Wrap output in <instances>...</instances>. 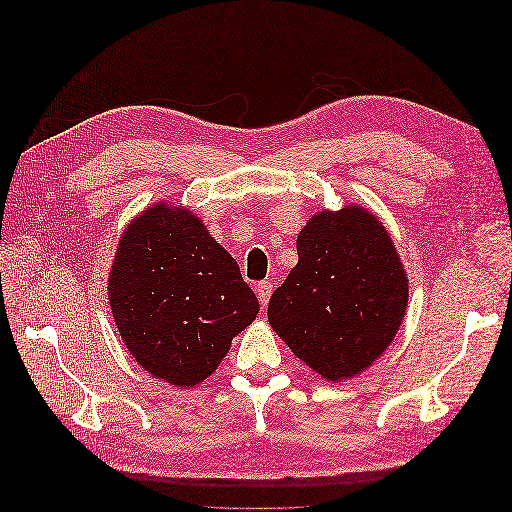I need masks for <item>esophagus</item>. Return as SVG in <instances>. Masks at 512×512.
<instances>
[{
    "label": "esophagus",
    "mask_w": 512,
    "mask_h": 512,
    "mask_svg": "<svg viewBox=\"0 0 512 512\" xmlns=\"http://www.w3.org/2000/svg\"><path fill=\"white\" fill-rule=\"evenodd\" d=\"M271 292H273V284L269 282V280H265V282H260L258 286H256V294H258V301L267 307V303H269V299H271Z\"/></svg>",
    "instance_id": "1"
}]
</instances>
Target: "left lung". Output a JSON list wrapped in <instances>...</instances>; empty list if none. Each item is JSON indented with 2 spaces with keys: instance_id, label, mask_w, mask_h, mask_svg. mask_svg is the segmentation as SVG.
Wrapping results in <instances>:
<instances>
[{
  "instance_id": "left-lung-1",
  "label": "left lung",
  "mask_w": 512,
  "mask_h": 512,
  "mask_svg": "<svg viewBox=\"0 0 512 512\" xmlns=\"http://www.w3.org/2000/svg\"><path fill=\"white\" fill-rule=\"evenodd\" d=\"M299 262L269 301V322L322 378L361 374L393 342L408 277L384 226L361 207L314 215L297 239Z\"/></svg>"
}]
</instances>
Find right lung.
<instances>
[{
	"label": "right lung",
	"instance_id": "1",
	"mask_svg": "<svg viewBox=\"0 0 512 512\" xmlns=\"http://www.w3.org/2000/svg\"><path fill=\"white\" fill-rule=\"evenodd\" d=\"M108 299L134 359L185 389L213 374L258 314L235 258L190 211L160 203L123 232Z\"/></svg>",
	"mask_w": 512,
	"mask_h": 512
}]
</instances>
